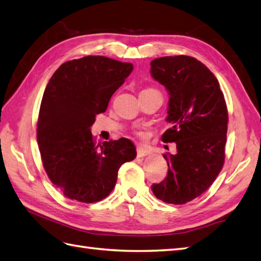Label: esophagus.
I'll return each mask as SVG.
<instances>
[{"mask_svg":"<svg viewBox=\"0 0 261 261\" xmlns=\"http://www.w3.org/2000/svg\"><path fill=\"white\" fill-rule=\"evenodd\" d=\"M150 153H151L150 150L148 148L143 147V145H140V147H138V149H137V155L139 156V158H142V156L149 155Z\"/></svg>","mask_w":261,"mask_h":261,"instance_id":"esophagus-1","label":"esophagus"}]
</instances>
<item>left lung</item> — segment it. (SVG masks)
Wrapping results in <instances>:
<instances>
[{
    "label": "left lung",
    "mask_w": 261,
    "mask_h": 261,
    "mask_svg": "<svg viewBox=\"0 0 261 261\" xmlns=\"http://www.w3.org/2000/svg\"><path fill=\"white\" fill-rule=\"evenodd\" d=\"M150 73L168 91L166 120L172 126L163 142H175L174 154H163L168 174L153 184V195L163 202L184 204L208 189L225 161L228 111L219 82L207 66L187 56L151 61Z\"/></svg>",
    "instance_id": "8db88e82"
}]
</instances>
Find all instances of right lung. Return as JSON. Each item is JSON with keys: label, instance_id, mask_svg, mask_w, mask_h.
I'll list each match as a JSON object with an SVG mask.
<instances>
[{"label": "right lung", "instance_id": "obj_1", "mask_svg": "<svg viewBox=\"0 0 261 261\" xmlns=\"http://www.w3.org/2000/svg\"><path fill=\"white\" fill-rule=\"evenodd\" d=\"M133 70L131 63L89 56L60 65L48 81L38 120V143L51 182L71 200L92 203L110 195L118 170L137 156L129 139L96 144L95 116Z\"/></svg>", "mask_w": 261, "mask_h": 261}]
</instances>
